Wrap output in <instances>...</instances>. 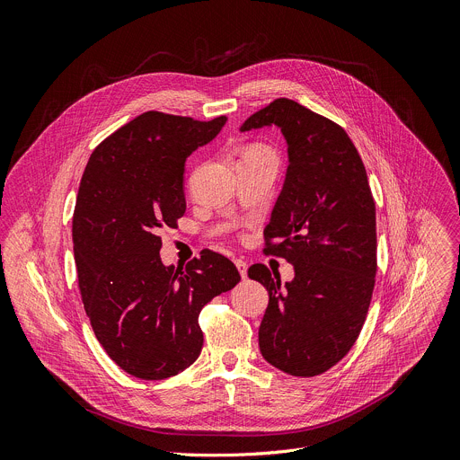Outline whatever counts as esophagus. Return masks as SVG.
<instances>
[{"label":"esophagus","instance_id":"34e87169","mask_svg":"<svg viewBox=\"0 0 460 460\" xmlns=\"http://www.w3.org/2000/svg\"><path fill=\"white\" fill-rule=\"evenodd\" d=\"M234 262H235V266H237V270H239V273H241V278L246 279V275H248V264H246V261L235 259Z\"/></svg>","mask_w":460,"mask_h":460}]
</instances>
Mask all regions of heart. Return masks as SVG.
Here are the masks:
<instances>
[{
    "label": "heart",
    "instance_id": "b5f03b06",
    "mask_svg": "<svg viewBox=\"0 0 460 460\" xmlns=\"http://www.w3.org/2000/svg\"><path fill=\"white\" fill-rule=\"evenodd\" d=\"M257 152H268V154H271V150H270V148H266V146H262V145H253V146H250V148H246V150H244V155L257 154ZM244 155H243V157H244Z\"/></svg>",
    "mask_w": 460,
    "mask_h": 460
}]
</instances>
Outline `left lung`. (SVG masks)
Returning <instances> with one entry per match:
<instances>
[{
  "label": "left lung",
  "instance_id": "obj_1",
  "mask_svg": "<svg viewBox=\"0 0 460 460\" xmlns=\"http://www.w3.org/2000/svg\"><path fill=\"white\" fill-rule=\"evenodd\" d=\"M270 125L281 128L290 164L264 228V253L292 262L296 278L281 285L264 264L248 268L270 296L259 348L281 372L314 377L349 351L368 314L377 271L376 201L342 127L279 98L252 114L241 132Z\"/></svg>",
  "mask_w": 460,
  "mask_h": 460
}]
</instances>
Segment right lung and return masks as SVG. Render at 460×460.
Segmentation results:
<instances>
[{"label": "right lung", "mask_w": 460, "mask_h": 460, "mask_svg": "<svg viewBox=\"0 0 460 460\" xmlns=\"http://www.w3.org/2000/svg\"><path fill=\"white\" fill-rule=\"evenodd\" d=\"M225 123L145 112L96 146L81 177L72 217L81 299L109 357L137 379L187 370L203 348V306L241 281L212 250L177 268L159 255L161 228L187 210V157Z\"/></svg>", "instance_id": "right-lung-1"}]
</instances>
